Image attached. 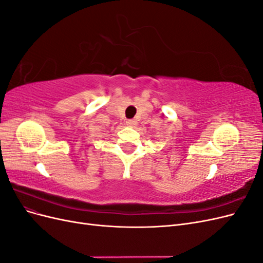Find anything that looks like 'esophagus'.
I'll list each match as a JSON object with an SVG mask.
<instances>
[{
	"instance_id": "1",
	"label": "esophagus",
	"mask_w": 263,
	"mask_h": 263,
	"mask_svg": "<svg viewBox=\"0 0 263 263\" xmlns=\"http://www.w3.org/2000/svg\"><path fill=\"white\" fill-rule=\"evenodd\" d=\"M126 125L129 127H135L137 125V122L135 121V119H128V121H126Z\"/></svg>"
}]
</instances>
